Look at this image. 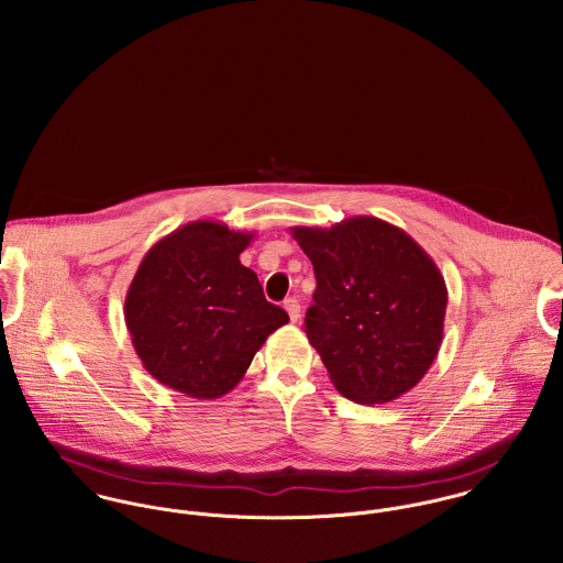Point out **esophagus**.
I'll return each mask as SVG.
<instances>
[{"label": "esophagus", "instance_id": "34e87169", "mask_svg": "<svg viewBox=\"0 0 563 563\" xmlns=\"http://www.w3.org/2000/svg\"><path fill=\"white\" fill-rule=\"evenodd\" d=\"M284 310L288 312L290 321H299V317H301V306H299V301H297L295 297H290V299H286V301H284Z\"/></svg>", "mask_w": 563, "mask_h": 563}]
</instances>
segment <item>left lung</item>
I'll return each instance as SVG.
<instances>
[{"instance_id": "obj_1", "label": "left lung", "mask_w": 563, "mask_h": 563, "mask_svg": "<svg viewBox=\"0 0 563 563\" xmlns=\"http://www.w3.org/2000/svg\"><path fill=\"white\" fill-rule=\"evenodd\" d=\"M290 234L314 266L306 333L335 390L360 405L409 393L444 333L449 292L435 262L401 228L375 217Z\"/></svg>"}]
</instances>
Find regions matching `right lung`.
<instances>
[{
  "label": "right lung",
  "mask_w": 563,
  "mask_h": 563,
  "mask_svg": "<svg viewBox=\"0 0 563 563\" xmlns=\"http://www.w3.org/2000/svg\"><path fill=\"white\" fill-rule=\"evenodd\" d=\"M253 234L192 221L156 242L125 295V324L147 373L210 401L236 388L266 338L290 321L242 266Z\"/></svg>",
  "instance_id": "right-lung-1"
}]
</instances>
